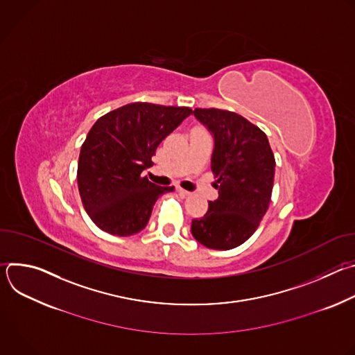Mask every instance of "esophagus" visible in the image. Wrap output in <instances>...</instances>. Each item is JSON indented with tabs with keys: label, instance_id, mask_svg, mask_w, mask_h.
<instances>
[{
	"label": "esophagus",
	"instance_id": "esophagus-1",
	"mask_svg": "<svg viewBox=\"0 0 355 355\" xmlns=\"http://www.w3.org/2000/svg\"><path fill=\"white\" fill-rule=\"evenodd\" d=\"M175 189H177V192H178V193H181V195H184V196L191 193L189 191H187V189H184V188H181V187H175Z\"/></svg>",
	"mask_w": 355,
	"mask_h": 355
}]
</instances>
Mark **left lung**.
<instances>
[{
  "instance_id": "obj_1",
  "label": "left lung",
  "mask_w": 355,
  "mask_h": 355,
  "mask_svg": "<svg viewBox=\"0 0 355 355\" xmlns=\"http://www.w3.org/2000/svg\"><path fill=\"white\" fill-rule=\"evenodd\" d=\"M193 115L215 137L212 173L219 196L204 218L192 220L191 232L205 247L230 250L257 230L268 209L275 157L267 135L244 116L218 108H195Z\"/></svg>"
}]
</instances>
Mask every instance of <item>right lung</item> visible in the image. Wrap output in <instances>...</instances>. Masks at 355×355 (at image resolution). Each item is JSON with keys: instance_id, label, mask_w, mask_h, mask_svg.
Listing matches in <instances>:
<instances>
[{"instance_id": "1", "label": "right lung", "mask_w": 355, "mask_h": 355, "mask_svg": "<svg viewBox=\"0 0 355 355\" xmlns=\"http://www.w3.org/2000/svg\"><path fill=\"white\" fill-rule=\"evenodd\" d=\"M189 114V107L132 103L92 125L81 146L77 182L83 207L99 229L130 236L146 227L157 198L174 187L150 182L143 170Z\"/></svg>"}]
</instances>
